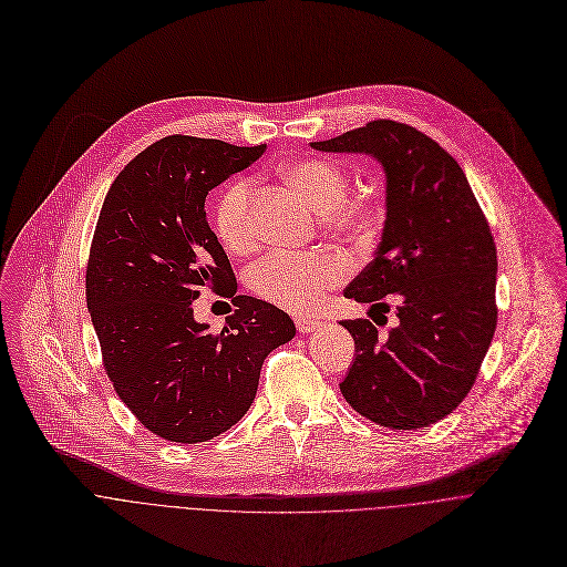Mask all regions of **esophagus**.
Segmentation results:
<instances>
[{
    "label": "esophagus",
    "mask_w": 567,
    "mask_h": 567,
    "mask_svg": "<svg viewBox=\"0 0 567 567\" xmlns=\"http://www.w3.org/2000/svg\"><path fill=\"white\" fill-rule=\"evenodd\" d=\"M320 327H322V322L316 320V318H296V329L300 333H311V331H316Z\"/></svg>",
    "instance_id": "1"
}]
</instances>
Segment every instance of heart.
Instances as JSON below:
<instances>
[{"instance_id":"obj_1","label":"heart","mask_w":567,"mask_h":567,"mask_svg":"<svg viewBox=\"0 0 567 567\" xmlns=\"http://www.w3.org/2000/svg\"><path fill=\"white\" fill-rule=\"evenodd\" d=\"M289 186L318 212L320 225L331 234L358 236L375 225L373 203L364 196L347 194L349 173L333 157H300L282 166ZM256 186L249 177L231 179L214 205V229L220 243L245 254L258 243ZM347 274L342 258L329 251L307 254H269L254 262L247 271L249 289L269 305L293 313L316 309L329 289Z\"/></svg>"}]
</instances>
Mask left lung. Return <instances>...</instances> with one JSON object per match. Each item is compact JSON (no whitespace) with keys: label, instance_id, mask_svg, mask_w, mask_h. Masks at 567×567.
Segmentation results:
<instances>
[{"label":"left lung","instance_id":"1","mask_svg":"<svg viewBox=\"0 0 567 567\" xmlns=\"http://www.w3.org/2000/svg\"><path fill=\"white\" fill-rule=\"evenodd\" d=\"M311 146L373 155L388 175L383 240L344 298L371 309L396 298L399 324L379 336L367 318L340 322L355 342L340 392L383 427H427L470 394L494 338L496 245L485 214L458 162L410 124L373 120Z\"/></svg>","mask_w":567,"mask_h":567}]
</instances>
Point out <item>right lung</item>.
<instances>
[{
    "label": "right lung",
    "instance_id": "right-lung-1",
    "mask_svg": "<svg viewBox=\"0 0 567 567\" xmlns=\"http://www.w3.org/2000/svg\"><path fill=\"white\" fill-rule=\"evenodd\" d=\"M267 144L168 135L137 153L104 198L86 265V305L120 401L155 436L205 443L251 408L265 358L296 336L278 307L236 296L229 258L207 223L214 186ZM209 286L237 311L216 334L193 320Z\"/></svg>",
    "mask_w": 567,
    "mask_h": 567
}]
</instances>
